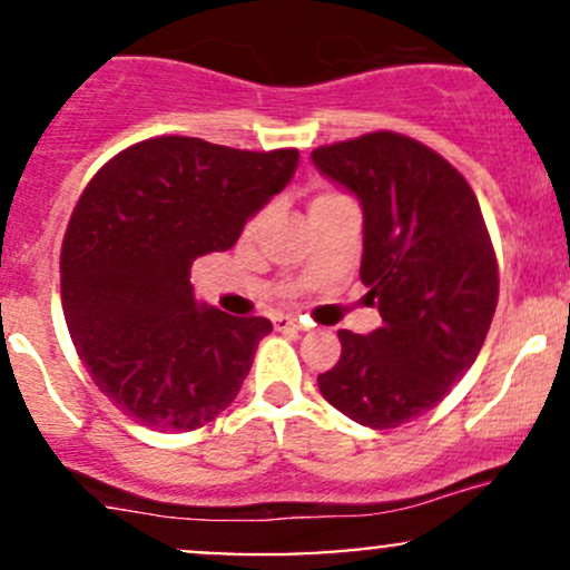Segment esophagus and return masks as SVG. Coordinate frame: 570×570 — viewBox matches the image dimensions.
<instances>
[{
  "label": "esophagus",
  "mask_w": 570,
  "mask_h": 570,
  "mask_svg": "<svg viewBox=\"0 0 570 570\" xmlns=\"http://www.w3.org/2000/svg\"><path fill=\"white\" fill-rule=\"evenodd\" d=\"M275 327L278 331H286V327H295V331H306V322L292 317V314H281V317H275Z\"/></svg>",
  "instance_id": "esophagus-1"
}]
</instances>
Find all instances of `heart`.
<instances>
[{
  "label": "heart",
  "instance_id": "b5f03b06",
  "mask_svg": "<svg viewBox=\"0 0 570 570\" xmlns=\"http://www.w3.org/2000/svg\"><path fill=\"white\" fill-rule=\"evenodd\" d=\"M336 198H342V195H336V193H320V195H314L312 209H317V206L331 204V200H336ZM262 223H264V212H258V215H253L250 220H248V226H245V237H253V234H256L258 228H262Z\"/></svg>",
  "mask_w": 570,
  "mask_h": 570
}]
</instances>
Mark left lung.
I'll list each match as a JSON object with an SVG mask.
<instances>
[{
	"instance_id": "1",
	"label": "left lung",
	"mask_w": 570,
	"mask_h": 570,
	"mask_svg": "<svg viewBox=\"0 0 570 570\" xmlns=\"http://www.w3.org/2000/svg\"><path fill=\"white\" fill-rule=\"evenodd\" d=\"M312 159L361 200V284L383 317L366 336L338 331L342 355L320 392L364 428H400L433 411L480 355L497 312V253L474 189L424 142L370 131Z\"/></svg>"
}]
</instances>
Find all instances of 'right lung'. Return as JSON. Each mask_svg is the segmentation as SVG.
Instances as JSON below:
<instances>
[{"instance_id": "right-lung-1", "label": "right lung", "mask_w": 570, "mask_h": 570, "mask_svg": "<svg viewBox=\"0 0 570 570\" xmlns=\"http://www.w3.org/2000/svg\"><path fill=\"white\" fill-rule=\"evenodd\" d=\"M297 159V148L154 137L79 195L60 253L62 314L99 392L142 428L198 430L243 389L273 322L198 306L189 267L232 248Z\"/></svg>"}]
</instances>
